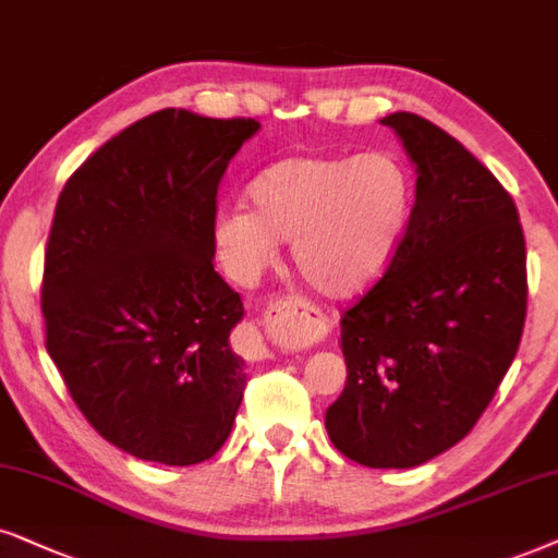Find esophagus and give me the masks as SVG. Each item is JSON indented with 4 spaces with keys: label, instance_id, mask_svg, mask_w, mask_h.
<instances>
[{
    "label": "esophagus",
    "instance_id": "esophagus-1",
    "mask_svg": "<svg viewBox=\"0 0 558 558\" xmlns=\"http://www.w3.org/2000/svg\"><path fill=\"white\" fill-rule=\"evenodd\" d=\"M267 322H270L275 329L291 331V333H308L311 326H314V322H311L308 316L306 303L299 299L275 301L270 311H267ZM244 337H247V347L252 354L259 356V360L267 356V349L263 344V337H259L257 326H247V329H244Z\"/></svg>",
    "mask_w": 558,
    "mask_h": 558
}]
</instances>
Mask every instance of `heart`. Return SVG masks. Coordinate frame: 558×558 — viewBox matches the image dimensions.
I'll use <instances>...</instances> for the list:
<instances>
[{
  "instance_id": "b5f03b06",
  "label": "heart",
  "mask_w": 558,
  "mask_h": 558,
  "mask_svg": "<svg viewBox=\"0 0 558 558\" xmlns=\"http://www.w3.org/2000/svg\"><path fill=\"white\" fill-rule=\"evenodd\" d=\"M255 209L219 206L211 240L240 280L293 242V263L318 293L349 299L375 286L398 257L413 217V178L398 155H295L250 183Z\"/></svg>"
}]
</instances>
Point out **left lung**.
Returning <instances> with one entry per match:
<instances>
[{
  "label": "left lung",
  "instance_id": "obj_1",
  "mask_svg": "<svg viewBox=\"0 0 558 558\" xmlns=\"http://www.w3.org/2000/svg\"><path fill=\"white\" fill-rule=\"evenodd\" d=\"M415 162V204L390 270L341 316L347 385L326 411L341 454L408 470L454 447L515 360L529 303L515 202L411 111L380 119Z\"/></svg>",
  "mask_w": 558,
  "mask_h": 558
}]
</instances>
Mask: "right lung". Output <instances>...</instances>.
Here are the masks:
<instances>
[{"instance_id": "1", "label": "right lung", "mask_w": 558, "mask_h": 558, "mask_svg": "<svg viewBox=\"0 0 558 558\" xmlns=\"http://www.w3.org/2000/svg\"><path fill=\"white\" fill-rule=\"evenodd\" d=\"M255 119L160 109L104 143L56 204L46 349L109 444L170 466L211 459L240 411V293L214 270L221 175Z\"/></svg>"}]
</instances>
